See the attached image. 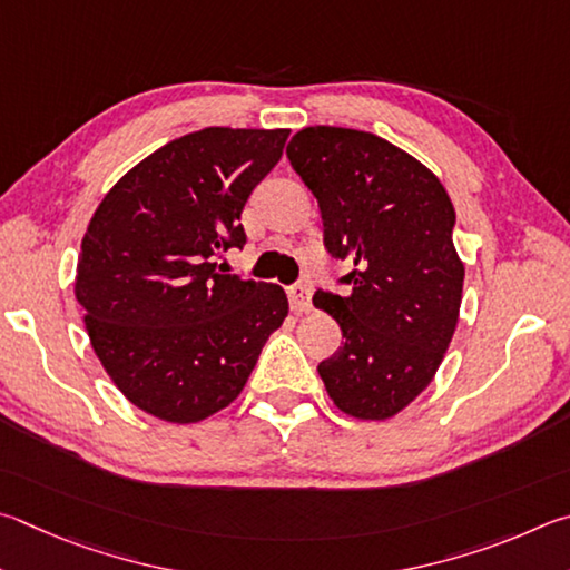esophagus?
I'll use <instances>...</instances> for the list:
<instances>
[{
	"instance_id": "1",
	"label": "esophagus",
	"mask_w": 570,
	"mask_h": 570,
	"mask_svg": "<svg viewBox=\"0 0 570 570\" xmlns=\"http://www.w3.org/2000/svg\"><path fill=\"white\" fill-rule=\"evenodd\" d=\"M287 301H291L293 313H307L313 307L311 287H307L305 283H297L293 287H287Z\"/></svg>"
}]
</instances>
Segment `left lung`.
<instances>
[{"mask_svg": "<svg viewBox=\"0 0 570 570\" xmlns=\"http://www.w3.org/2000/svg\"><path fill=\"white\" fill-rule=\"evenodd\" d=\"M287 159L321 207L325 249L351 267L343 295L313 297L345 337L317 373L343 413L385 421L425 391L455 333L453 203L425 165L361 129L305 127Z\"/></svg>", "mask_w": 570, "mask_h": 570, "instance_id": "8db88e82", "label": "left lung"}]
</instances>
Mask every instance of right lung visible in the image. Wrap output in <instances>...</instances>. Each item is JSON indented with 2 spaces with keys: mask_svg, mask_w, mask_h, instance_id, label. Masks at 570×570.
Returning <instances> with one entry per match:
<instances>
[{
  "mask_svg": "<svg viewBox=\"0 0 570 570\" xmlns=\"http://www.w3.org/2000/svg\"><path fill=\"white\" fill-rule=\"evenodd\" d=\"M291 129L205 127L173 139L109 189L82 237L75 295L99 363L139 411L197 423L243 391L283 287L227 273L239 215Z\"/></svg>",
  "mask_w": 570,
  "mask_h": 570,
  "instance_id": "add662e5",
  "label": "right lung"
}]
</instances>
